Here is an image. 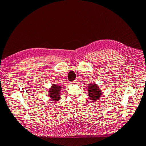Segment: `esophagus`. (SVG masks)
<instances>
[{"instance_id":"1","label":"esophagus","mask_w":146,"mask_h":146,"mask_svg":"<svg viewBox=\"0 0 146 146\" xmlns=\"http://www.w3.org/2000/svg\"><path fill=\"white\" fill-rule=\"evenodd\" d=\"M72 82V84H76L77 83V80H74V81H72V82Z\"/></svg>"}]
</instances>
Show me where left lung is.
I'll use <instances>...</instances> for the list:
<instances>
[{
  "mask_svg": "<svg viewBox=\"0 0 146 146\" xmlns=\"http://www.w3.org/2000/svg\"><path fill=\"white\" fill-rule=\"evenodd\" d=\"M88 96L92 102H95L101 97L102 91L95 82L91 83L88 87Z\"/></svg>",
  "mask_w": 146,
  "mask_h": 146,
  "instance_id": "obj_1",
  "label": "left lung"
}]
</instances>
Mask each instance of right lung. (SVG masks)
<instances>
[{
  "label": "right lung",
  "instance_id": "add662e5",
  "mask_svg": "<svg viewBox=\"0 0 146 146\" xmlns=\"http://www.w3.org/2000/svg\"><path fill=\"white\" fill-rule=\"evenodd\" d=\"M61 86L56 85V84H52V86L49 89L48 96L51 100L54 102H56L60 99V90Z\"/></svg>",
  "mask_w": 146,
  "mask_h": 146
}]
</instances>
